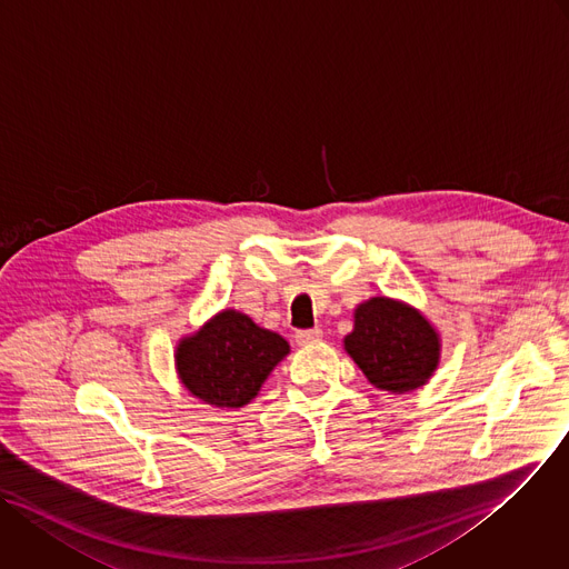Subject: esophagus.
<instances>
[{
  "label": "esophagus",
  "mask_w": 569,
  "mask_h": 569,
  "mask_svg": "<svg viewBox=\"0 0 569 569\" xmlns=\"http://www.w3.org/2000/svg\"><path fill=\"white\" fill-rule=\"evenodd\" d=\"M322 338V331L318 327L313 329H298L296 331V343L298 346H309V343H316V340Z\"/></svg>",
  "instance_id": "1"
}]
</instances>
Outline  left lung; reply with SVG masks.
Here are the masks:
<instances>
[{
	"instance_id": "left-lung-1",
	"label": "left lung",
	"mask_w": 569,
	"mask_h": 569,
	"mask_svg": "<svg viewBox=\"0 0 569 569\" xmlns=\"http://www.w3.org/2000/svg\"><path fill=\"white\" fill-rule=\"evenodd\" d=\"M346 350L375 388L401 395L435 372L439 336L417 309L379 296L359 305Z\"/></svg>"
}]
</instances>
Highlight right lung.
I'll list each match as a JSON object with an SVG mask.
<instances>
[{"instance_id": "right-lung-1", "label": "right lung", "mask_w": 569, "mask_h": 569, "mask_svg": "<svg viewBox=\"0 0 569 569\" xmlns=\"http://www.w3.org/2000/svg\"><path fill=\"white\" fill-rule=\"evenodd\" d=\"M289 355V343L240 311H221L177 348L181 383L201 401L240 408Z\"/></svg>"}]
</instances>
